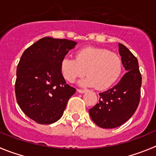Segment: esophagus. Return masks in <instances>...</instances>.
<instances>
[{"label": "esophagus", "mask_w": 156, "mask_h": 156, "mask_svg": "<svg viewBox=\"0 0 156 156\" xmlns=\"http://www.w3.org/2000/svg\"><path fill=\"white\" fill-rule=\"evenodd\" d=\"M77 91H78V92L81 93V94H82V93L85 92V91H86V90H85V89H77Z\"/></svg>", "instance_id": "34e87169"}]
</instances>
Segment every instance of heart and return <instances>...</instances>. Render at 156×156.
<instances>
[{"label":"heart","instance_id":"obj_1","mask_svg":"<svg viewBox=\"0 0 156 156\" xmlns=\"http://www.w3.org/2000/svg\"><path fill=\"white\" fill-rule=\"evenodd\" d=\"M122 58L106 48L87 47L75 53V59L62 58L60 71L64 78L74 82L77 78L88 76L79 81L82 86L92 87L98 90L108 88L118 81L122 72Z\"/></svg>","mask_w":156,"mask_h":156}]
</instances>
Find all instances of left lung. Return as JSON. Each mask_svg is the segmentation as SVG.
Returning a JSON list of instances; mask_svg holds the SVG:
<instances>
[{"label":"left lung","mask_w":156,"mask_h":156,"mask_svg":"<svg viewBox=\"0 0 156 156\" xmlns=\"http://www.w3.org/2000/svg\"><path fill=\"white\" fill-rule=\"evenodd\" d=\"M119 48L127 72L113 88L100 93L99 102L89 109L93 122L103 129L124 124L133 115L140 101L142 75L137 58L122 44H119Z\"/></svg>","instance_id":"1"}]
</instances>
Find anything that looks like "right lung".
Segmentation results:
<instances>
[{
  "label": "right lung",
  "instance_id": "right-lung-1",
  "mask_svg": "<svg viewBox=\"0 0 156 156\" xmlns=\"http://www.w3.org/2000/svg\"><path fill=\"white\" fill-rule=\"evenodd\" d=\"M77 42L45 37L27 48L17 68L15 94L23 112L37 123L61 119L75 88L66 84L60 63Z\"/></svg>",
  "mask_w": 156,
  "mask_h": 156
}]
</instances>
